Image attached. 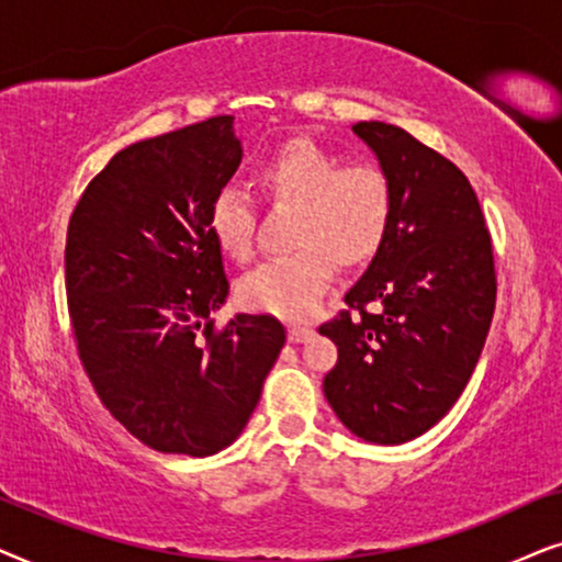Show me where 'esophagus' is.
<instances>
[{
	"mask_svg": "<svg viewBox=\"0 0 562 562\" xmlns=\"http://www.w3.org/2000/svg\"><path fill=\"white\" fill-rule=\"evenodd\" d=\"M311 328L308 326H290L288 328V339L293 341V344H301V341H305V339H311Z\"/></svg>",
	"mask_w": 562,
	"mask_h": 562,
	"instance_id": "esophagus-1",
	"label": "esophagus"
}]
</instances>
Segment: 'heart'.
Instances as JSON below:
<instances>
[{
	"label": "heart",
	"mask_w": 562,
	"mask_h": 562,
	"mask_svg": "<svg viewBox=\"0 0 562 562\" xmlns=\"http://www.w3.org/2000/svg\"><path fill=\"white\" fill-rule=\"evenodd\" d=\"M257 182L269 203L293 207L288 244L295 249L244 274L238 297L249 311L303 318L326 293L334 265L362 267L378 254L391 226V184L375 164H341L311 138L288 140L269 154L257 169ZM207 223L226 257H251L257 215L249 194L221 190Z\"/></svg>",
	"instance_id": "b5f03b06"
}]
</instances>
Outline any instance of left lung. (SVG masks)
Returning <instances> with one entry per match:
<instances>
[{"mask_svg":"<svg viewBox=\"0 0 562 562\" xmlns=\"http://www.w3.org/2000/svg\"><path fill=\"white\" fill-rule=\"evenodd\" d=\"M351 131L378 156L393 211L368 272L344 295L349 311L318 328L339 349L324 393L359 439L403 445L429 431L473 375L496 308L493 246L450 159L378 120Z\"/></svg>","mask_w":562,"mask_h":562,"instance_id":"left-lung-1","label":"left lung"}]
</instances>
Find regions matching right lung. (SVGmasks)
Segmentation results:
<instances>
[{"label": "right lung", "mask_w": 562, "mask_h": 562, "mask_svg": "<svg viewBox=\"0 0 562 562\" xmlns=\"http://www.w3.org/2000/svg\"><path fill=\"white\" fill-rule=\"evenodd\" d=\"M241 164L234 117L138 140L87 184L66 234L79 359L104 408L156 452L207 458L236 442L285 328L238 313L215 331L228 280L213 198Z\"/></svg>", "instance_id": "right-lung-1"}]
</instances>
